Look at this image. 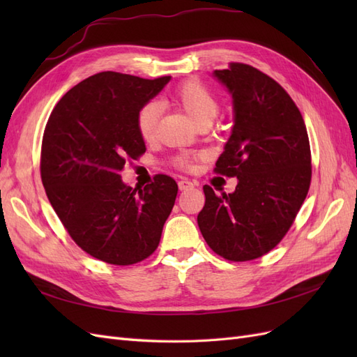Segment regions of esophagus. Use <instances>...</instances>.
Here are the masks:
<instances>
[{
  "instance_id": "esophagus-1",
  "label": "esophagus",
  "mask_w": 357,
  "mask_h": 357,
  "mask_svg": "<svg viewBox=\"0 0 357 357\" xmlns=\"http://www.w3.org/2000/svg\"><path fill=\"white\" fill-rule=\"evenodd\" d=\"M192 188H195V183H192L190 180L183 178V180L178 181V189H180V190H189V189H192Z\"/></svg>"
}]
</instances>
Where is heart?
Here are the masks:
<instances>
[{
    "instance_id": "obj_1",
    "label": "heart",
    "mask_w": 357,
    "mask_h": 357,
    "mask_svg": "<svg viewBox=\"0 0 357 357\" xmlns=\"http://www.w3.org/2000/svg\"><path fill=\"white\" fill-rule=\"evenodd\" d=\"M172 100L198 126L210 123L218 116L219 105L213 93L205 86L195 80L181 83L172 93ZM160 114V105L155 101L144 104L137 113V129L146 142H150L156 134V126ZM180 165H189V158H178Z\"/></svg>"
}]
</instances>
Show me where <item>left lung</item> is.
I'll return each mask as SVG.
<instances>
[{
  "instance_id": "obj_1",
  "label": "left lung",
  "mask_w": 357,
  "mask_h": 357,
  "mask_svg": "<svg viewBox=\"0 0 357 357\" xmlns=\"http://www.w3.org/2000/svg\"><path fill=\"white\" fill-rule=\"evenodd\" d=\"M232 96L234 126L215 171L236 177L232 193L205 185L199 231L213 252L234 262L261 257L282 241L311 181L307 128L275 80L245 63L215 70Z\"/></svg>"
}]
</instances>
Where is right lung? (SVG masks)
Segmentation results:
<instances>
[{
	"label": "right lung",
	"mask_w": 357,
	"mask_h": 357,
	"mask_svg": "<svg viewBox=\"0 0 357 357\" xmlns=\"http://www.w3.org/2000/svg\"><path fill=\"white\" fill-rule=\"evenodd\" d=\"M169 80L98 73L63 95L47 121L43 186L75 244L102 262L149 257L174 207L178 188L171 177L159 174L137 192L121 176L128 159L146 152L138 110Z\"/></svg>",
	"instance_id": "right-lung-1"
}]
</instances>
